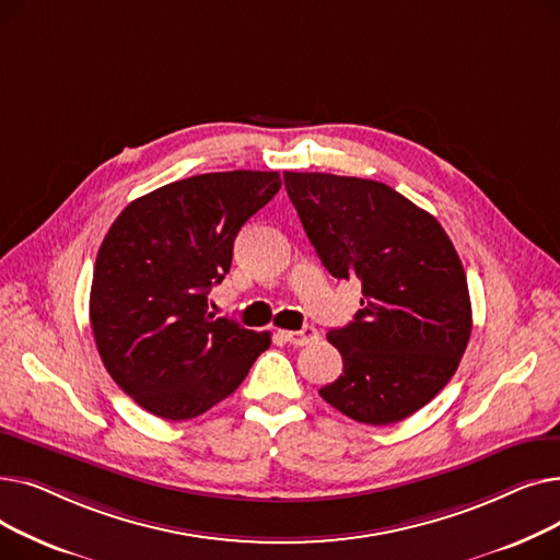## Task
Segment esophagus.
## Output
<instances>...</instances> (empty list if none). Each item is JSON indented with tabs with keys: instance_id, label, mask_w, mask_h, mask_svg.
<instances>
[{
	"instance_id": "obj_1",
	"label": "esophagus",
	"mask_w": 560,
	"mask_h": 560,
	"mask_svg": "<svg viewBox=\"0 0 560 560\" xmlns=\"http://www.w3.org/2000/svg\"><path fill=\"white\" fill-rule=\"evenodd\" d=\"M279 334H281V338H283L285 342L295 345V347H304V345H308V342L317 340V331H315V327H304L302 331H279Z\"/></svg>"
}]
</instances>
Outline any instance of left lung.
Listing matches in <instances>:
<instances>
[{
	"mask_svg": "<svg viewBox=\"0 0 560 560\" xmlns=\"http://www.w3.org/2000/svg\"><path fill=\"white\" fill-rule=\"evenodd\" d=\"M283 182L322 265L363 288L354 319L327 334L342 374L319 397L372 427L413 416L450 384L472 334L450 235L386 184L322 172H283Z\"/></svg>",
	"mask_w": 560,
	"mask_h": 560,
	"instance_id": "obj_1",
	"label": "left lung"
}]
</instances>
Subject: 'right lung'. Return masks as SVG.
Wrapping results in <instances>:
<instances>
[{"label": "right lung", "instance_id": "1", "mask_svg": "<svg viewBox=\"0 0 560 560\" xmlns=\"http://www.w3.org/2000/svg\"><path fill=\"white\" fill-rule=\"evenodd\" d=\"M281 188L279 172H211L133 199L97 252L91 327L104 368L138 406L190 420L238 388L270 347L209 311L241 226Z\"/></svg>", "mask_w": 560, "mask_h": 560}]
</instances>
